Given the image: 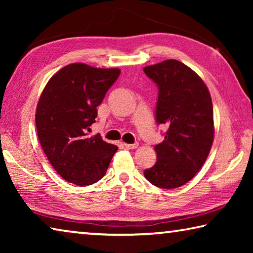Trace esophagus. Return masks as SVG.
<instances>
[{"label":"esophagus","mask_w":253,"mask_h":253,"mask_svg":"<svg viewBox=\"0 0 253 253\" xmlns=\"http://www.w3.org/2000/svg\"><path fill=\"white\" fill-rule=\"evenodd\" d=\"M124 146H125L128 149H135V148L138 147V144H137V143H135V144H124Z\"/></svg>","instance_id":"obj_1"}]
</instances>
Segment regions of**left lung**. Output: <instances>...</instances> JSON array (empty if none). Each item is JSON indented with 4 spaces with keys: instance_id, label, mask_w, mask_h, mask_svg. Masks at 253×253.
Returning <instances> with one entry per match:
<instances>
[{
    "instance_id": "left-lung-1",
    "label": "left lung",
    "mask_w": 253,
    "mask_h": 253,
    "mask_svg": "<svg viewBox=\"0 0 253 253\" xmlns=\"http://www.w3.org/2000/svg\"><path fill=\"white\" fill-rule=\"evenodd\" d=\"M158 87L156 123L168 126L155 145L157 161L144 176L161 188H176L195 176L207 161L214 138L213 106L203 80L177 60L144 68Z\"/></svg>"
}]
</instances>
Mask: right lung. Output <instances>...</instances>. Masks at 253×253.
<instances>
[{
  "mask_svg": "<svg viewBox=\"0 0 253 253\" xmlns=\"http://www.w3.org/2000/svg\"><path fill=\"white\" fill-rule=\"evenodd\" d=\"M119 75L115 68L71 63L51 77L40 96L36 125L41 147L55 172L76 185L101 179L118 149L99 134L88 137V131Z\"/></svg>",
  "mask_w": 253,
  "mask_h": 253,
  "instance_id": "obj_1",
  "label": "right lung"
}]
</instances>
